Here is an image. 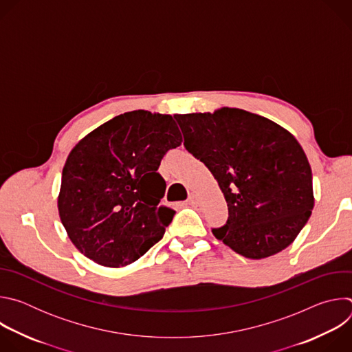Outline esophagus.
Listing matches in <instances>:
<instances>
[{
  "label": "esophagus",
  "instance_id": "obj_1",
  "mask_svg": "<svg viewBox=\"0 0 352 352\" xmlns=\"http://www.w3.org/2000/svg\"><path fill=\"white\" fill-rule=\"evenodd\" d=\"M188 205H190V206L197 205V197H196V195H193V193L189 195V197H188Z\"/></svg>",
  "mask_w": 352,
  "mask_h": 352
}]
</instances>
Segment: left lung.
<instances>
[{"label": "left lung", "instance_id": "8db88e82", "mask_svg": "<svg viewBox=\"0 0 352 352\" xmlns=\"http://www.w3.org/2000/svg\"><path fill=\"white\" fill-rule=\"evenodd\" d=\"M184 146L217 179L228 206L213 235L249 259L287 248L314 209L302 147L276 122L239 109L177 114Z\"/></svg>", "mask_w": 352, "mask_h": 352}]
</instances>
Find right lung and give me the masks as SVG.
Instances as JSON below:
<instances>
[{
  "label": "right lung",
  "instance_id": "obj_1",
  "mask_svg": "<svg viewBox=\"0 0 352 352\" xmlns=\"http://www.w3.org/2000/svg\"><path fill=\"white\" fill-rule=\"evenodd\" d=\"M181 142L171 116L136 110L100 125L72 148L58 210L86 258L125 266L163 238L175 210L160 205L166 181L157 170Z\"/></svg>",
  "mask_w": 352,
  "mask_h": 352
}]
</instances>
